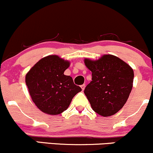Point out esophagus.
<instances>
[{
  "label": "esophagus",
  "mask_w": 153,
  "mask_h": 153,
  "mask_svg": "<svg viewBox=\"0 0 153 153\" xmlns=\"http://www.w3.org/2000/svg\"><path fill=\"white\" fill-rule=\"evenodd\" d=\"M81 88H82V90H85V85H81Z\"/></svg>",
  "instance_id": "obj_1"
}]
</instances>
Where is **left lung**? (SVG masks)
I'll return each mask as SVG.
<instances>
[{
    "instance_id": "1",
    "label": "left lung",
    "mask_w": 153,
    "mask_h": 153,
    "mask_svg": "<svg viewBox=\"0 0 153 153\" xmlns=\"http://www.w3.org/2000/svg\"><path fill=\"white\" fill-rule=\"evenodd\" d=\"M92 71V81L85 89L92 110L104 117L114 115L123 108L133 87L134 71L128 63L113 55L99 59L85 58Z\"/></svg>"
}]
</instances>
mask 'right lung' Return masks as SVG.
Here are the masks:
<instances>
[{"label":"right lung","mask_w":153,"mask_h":153,"mask_svg":"<svg viewBox=\"0 0 153 153\" xmlns=\"http://www.w3.org/2000/svg\"><path fill=\"white\" fill-rule=\"evenodd\" d=\"M69 66L70 61L51 55L41 58L26 74L30 95L42 112L53 116L61 114L82 91L71 76L64 75Z\"/></svg>","instance_id":"add662e5"}]
</instances>
